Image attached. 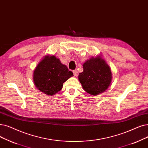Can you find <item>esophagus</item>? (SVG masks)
<instances>
[{"label": "esophagus", "mask_w": 148, "mask_h": 148, "mask_svg": "<svg viewBox=\"0 0 148 148\" xmlns=\"http://www.w3.org/2000/svg\"><path fill=\"white\" fill-rule=\"evenodd\" d=\"M73 74H74V75L75 76H77V74H78L77 70V69L73 70Z\"/></svg>", "instance_id": "1"}]
</instances>
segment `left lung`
<instances>
[{"instance_id":"8db88e82","label":"left lung","mask_w":148,"mask_h":148,"mask_svg":"<svg viewBox=\"0 0 148 148\" xmlns=\"http://www.w3.org/2000/svg\"><path fill=\"white\" fill-rule=\"evenodd\" d=\"M83 68L78 79L86 92L99 95L110 87L112 78L111 69L101 55L87 60L83 64Z\"/></svg>"}]
</instances>
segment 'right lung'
<instances>
[{
	"label": "right lung",
	"mask_w": 148,
	"mask_h": 148,
	"mask_svg": "<svg viewBox=\"0 0 148 148\" xmlns=\"http://www.w3.org/2000/svg\"><path fill=\"white\" fill-rule=\"evenodd\" d=\"M73 76L55 56L47 55L37 64L34 73L36 87L47 95H55L63 87V83Z\"/></svg>",
	"instance_id": "obj_1"
}]
</instances>
